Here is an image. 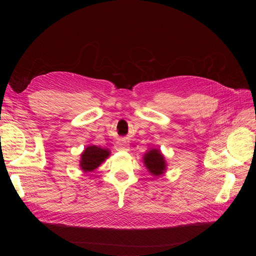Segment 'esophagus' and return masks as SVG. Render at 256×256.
I'll return each mask as SVG.
<instances>
[{"label": "esophagus", "mask_w": 256, "mask_h": 256, "mask_svg": "<svg viewBox=\"0 0 256 256\" xmlns=\"http://www.w3.org/2000/svg\"><path fill=\"white\" fill-rule=\"evenodd\" d=\"M116 150H128L129 143L126 140H120L115 143Z\"/></svg>", "instance_id": "obj_1"}]
</instances>
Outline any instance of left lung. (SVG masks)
Segmentation results:
<instances>
[{"label":"left lung","instance_id":"8db88e82","mask_svg":"<svg viewBox=\"0 0 256 256\" xmlns=\"http://www.w3.org/2000/svg\"><path fill=\"white\" fill-rule=\"evenodd\" d=\"M144 164L148 171L152 174L159 176L166 171V161L159 150H152L144 156Z\"/></svg>","mask_w":256,"mask_h":256}]
</instances>
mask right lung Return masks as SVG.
<instances>
[{"label": "right lung", "instance_id": "obj_1", "mask_svg": "<svg viewBox=\"0 0 256 256\" xmlns=\"http://www.w3.org/2000/svg\"><path fill=\"white\" fill-rule=\"evenodd\" d=\"M109 150L100 148V147H97L95 145L88 146L81 154V168L85 172L92 171V170H95L102 164V162L104 161V159L109 156Z\"/></svg>", "mask_w": 256, "mask_h": 256}]
</instances>
